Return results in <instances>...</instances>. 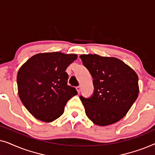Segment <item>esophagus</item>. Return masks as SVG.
<instances>
[{"label":"esophagus","instance_id":"1","mask_svg":"<svg viewBox=\"0 0 155 155\" xmlns=\"http://www.w3.org/2000/svg\"><path fill=\"white\" fill-rule=\"evenodd\" d=\"M76 90H77L78 92V94H80V90H81V87H80V86H78V87H76Z\"/></svg>","mask_w":155,"mask_h":155}]
</instances>
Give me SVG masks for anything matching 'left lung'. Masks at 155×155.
Segmentation results:
<instances>
[{
  "mask_svg": "<svg viewBox=\"0 0 155 155\" xmlns=\"http://www.w3.org/2000/svg\"><path fill=\"white\" fill-rule=\"evenodd\" d=\"M84 66L93 78L94 93L80 96L87 117L94 124L105 126L126 115L138 97V77L120 59L97 54L80 55Z\"/></svg>",
  "mask_w": 155,
  "mask_h": 155,
  "instance_id": "obj_1",
  "label": "left lung"
}]
</instances>
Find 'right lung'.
<instances>
[{"label":"right lung","mask_w":155,"mask_h":155,"mask_svg":"<svg viewBox=\"0 0 155 155\" xmlns=\"http://www.w3.org/2000/svg\"><path fill=\"white\" fill-rule=\"evenodd\" d=\"M76 54L61 52L38 54L20 67L17 76L18 94L29 113L38 120L49 123L60 117L67 101L78 94L68 85V66Z\"/></svg>","instance_id":"add662e5"}]
</instances>
